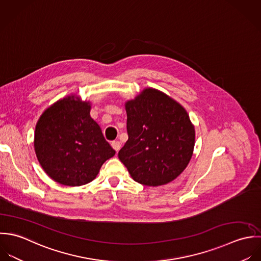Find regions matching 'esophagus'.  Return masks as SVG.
I'll use <instances>...</instances> for the list:
<instances>
[{"label":"esophagus","instance_id":"esophagus-1","mask_svg":"<svg viewBox=\"0 0 261 261\" xmlns=\"http://www.w3.org/2000/svg\"><path fill=\"white\" fill-rule=\"evenodd\" d=\"M111 145H112V147H113L117 152H118V151L120 150V148H121V142H120V141H118V140L112 141Z\"/></svg>","mask_w":261,"mask_h":261}]
</instances>
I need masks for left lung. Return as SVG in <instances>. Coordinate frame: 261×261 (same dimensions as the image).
<instances>
[{
	"mask_svg": "<svg viewBox=\"0 0 261 261\" xmlns=\"http://www.w3.org/2000/svg\"><path fill=\"white\" fill-rule=\"evenodd\" d=\"M128 140L118 153L132 178L158 187L175 179L195 147V126L186 109L153 88L125 103Z\"/></svg>",
	"mask_w": 261,
	"mask_h": 261,
	"instance_id": "obj_1",
	"label": "left lung"
}]
</instances>
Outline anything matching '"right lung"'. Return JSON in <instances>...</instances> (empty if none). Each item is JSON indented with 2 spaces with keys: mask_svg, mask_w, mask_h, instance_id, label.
<instances>
[{
  "mask_svg": "<svg viewBox=\"0 0 261 261\" xmlns=\"http://www.w3.org/2000/svg\"><path fill=\"white\" fill-rule=\"evenodd\" d=\"M90 112V101L69 95L48 107L37 121L36 156L46 174L60 185L91 182L105 161L116 153Z\"/></svg>",
  "mask_w": 261,
  "mask_h": 261,
  "instance_id": "1",
  "label": "right lung"
}]
</instances>
